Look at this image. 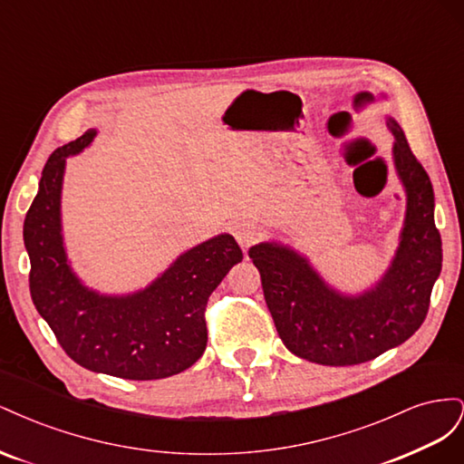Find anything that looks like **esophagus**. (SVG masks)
I'll list each match as a JSON object with an SVG mask.
<instances>
[{"instance_id": "obj_1", "label": "esophagus", "mask_w": 464, "mask_h": 464, "mask_svg": "<svg viewBox=\"0 0 464 464\" xmlns=\"http://www.w3.org/2000/svg\"><path fill=\"white\" fill-rule=\"evenodd\" d=\"M234 237H236V242L240 244V247L246 251L247 247H251L256 242H259L261 234L254 227V224L240 222V224H236V227H234Z\"/></svg>"}]
</instances>
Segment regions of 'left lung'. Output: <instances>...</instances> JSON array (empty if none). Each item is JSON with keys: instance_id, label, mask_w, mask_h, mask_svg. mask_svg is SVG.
I'll list each match as a JSON object with an SVG mask.
<instances>
[{"instance_id": "obj_1", "label": "left lung", "mask_w": 464, "mask_h": 464, "mask_svg": "<svg viewBox=\"0 0 464 464\" xmlns=\"http://www.w3.org/2000/svg\"><path fill=\"white\" fill-rule=\"evenodd\" d=\"M392 166L406 193L399 247L377 283L358 294L331 286L305 256L280 242L249 247L280 341L307 362L354 366L409 341L422 325L441 273V236L433 220V188L395 118Z\"/></svg>"}]
</instances>
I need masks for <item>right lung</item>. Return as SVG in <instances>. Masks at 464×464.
<instances>
[{"label": "right lung", "instance_id": "right-lung-1", "mask_svg": "<svg viewBox=\"0 0 464 464\" xmlns=\"http://www.w3.org/2000/svg\"><path fill=\"white\" fill-rule=\"evenodd\" d=\"M89 130L52 152L26 213L23 240L31 257V296L67 356L79 366L135 382L191 368L207 346V300L244 259L230 234H218L178 256L141 290L101 294L75 275L62 228L65 160L96 137Z\"/></svg>", "mask_w": 464, "mask_h": 464}]
</instances>
